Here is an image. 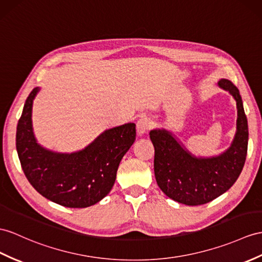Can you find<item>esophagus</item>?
I'll return each mask as SVG.
<instances>
[{"mask_svg":"<svg viewBox=\"0 0 262 262\" xmlns=\"http://www.w3.org/2000/svg\"><path fill=\"white\" fill-rule=\"evenodd\" d=\"M150 126H151L150 120L148 118H145V117L141 118L137 122V132H138V135L139 136L145 135V133L148 132V130L150 129Z\"/></svg>","mask_w":262,"mask_h":262,"instance_id":"esophagus-1","label":"esophagus"}]
</instances>
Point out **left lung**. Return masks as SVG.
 Masks as SVG:
<instances>
[{
	"label": "left lung",
	"instance_id": "obj_1",
	"mask_svg": "<svg viewBox=\"0 0 262 262\" xmlns=\"http://www.w3.org/2000/svg\"><path fill=\"white\" fill-rule=\"evenodd\" d=\"M219 88L228 91L237 104V126L230 146L218 156L195 157L174 133L161 127L150 131L155 146V176L159 188L170 199L187 206L212 201L230 189L245 165L248 149V121L240 92L226 79Z\"/></svg>",
	"mask_w": 262,
	"mask_h": 262
}]
</instances>
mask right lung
Returning a JSON list of instances; mask_svg holds the SVG:
<instances>
[{
	"mask_svg": "<svg viewBox=\"0 0 262 262\" xmlns=\"http://www.w3.org/2000/svg\"><path fill=\"white\" fill-rule=\"evenodd\" d=\"M39 91L36 86L29 94L16 127V151L24 174L37 192L57 205L93 206L116 182L120 161L136 140V124L107 129L79 151L49 150L37 143L32 125V107Z\"/></svg>",
	"mask_w": 262,
	"mask_h": 262,
	"instance_id": "right-lung-1",
	"label": "right lung"
}]
</instances>
